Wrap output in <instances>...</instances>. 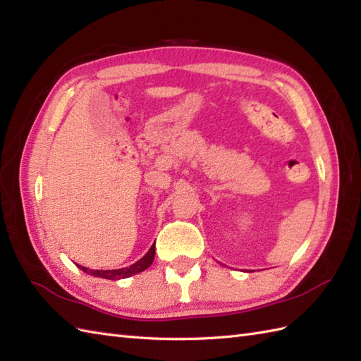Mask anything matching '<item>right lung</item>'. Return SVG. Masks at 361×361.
I'll use <instances>...</instances> for the list:
<instances>
[{"mask_svg":"<svg viewBox=\"0 0 361 361\" xmlns=\"http://www.w3.org/2000/svg\"><path fill=\"white\" fill-rule=\"evenodd\" d=\"M153 259H155V243L152 245L150 250L147 251V255H145L142 259H140V260H137V262H135L133 265H130V267L119 268V270H88V268L82 267V265H79V268H80L82 271H85V273L91 274V276H97V278L116 281V279L130 278V276L144 271L145 268H149L152 265Z\"/></svg>","mask_w":361,"mask_h":361,"instance_id":"1","label":"right lung"}]
</instances>
